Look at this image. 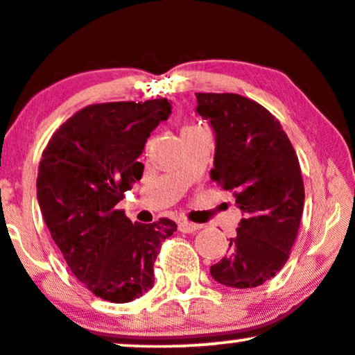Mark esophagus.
<instances>
[{
  "label": "esophagus",
  "mask_w": 355,
  "mask_h": 355,
  "mask_svg": "<svg viewBox=\"0 0 355 355\" xmlns=\"http://www.w3.org/2000/svg\"><path fill=\"white\" fill-rule=\"evenodd\" d=\"M199 229H200L199 224H192L189 220L179 222V230H181L182 234H192V232H198Z\"/></svg>",
  "instance_id": "obj_1"
}]
</instances>
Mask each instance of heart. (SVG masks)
<instances>
[{
	"label": "heart",
	"mask_w": 355,
	"mask_h": 355,
	"mask_svg": "<svg viewBox=\"0 0 355 355\" xmlns=\"http://www.w3.org/2000/svg\"><path fill=\"white\" fill-rule=\"evenodd\" d=\"M202 125H189V126H184V130L182 131H187V130H196V128H200Z\"/></svg>",
	"instance_id": "obj_1"
}]
</instances>
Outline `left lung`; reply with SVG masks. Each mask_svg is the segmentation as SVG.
<instances>
[{"mask_svg": "<svg viewBox=\"0 0 355 355\" xmlns=\"http://www.w3.org/2000/svg\"><path fill=\"white\" fill-rule=\"evenodd\" d=\"M196 112L216 133L212 181L243 212L229 255L211 266L216 282L257 288L290 258L304 207L295 148L271 113L237 94H196Z\"/></svg>", "mask_w": 355, "mask_h": 355, "instance_id": "1", "label": "left lung"}]
</instances>
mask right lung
<instances>
[{
    "label": "right lung",
    "instance_id": "obj_1",
    "mask_svg": "<svg viewBox=\"0 0 355 355\" xmlns=\"http://www.w3.org/2000/svg\"><path fill=\"white\" fill-rule=\"evenodd\" d=\"M169 115L168 98L89 105L42 151L36 187L44 222L78 282L110 303L150 290L161 243L178 230L164 217L133 224L118 209L143 176L144 143Z\"/></svg>",
    "mask_w": 355,
    "mask_h": 355
}]
</instances>
